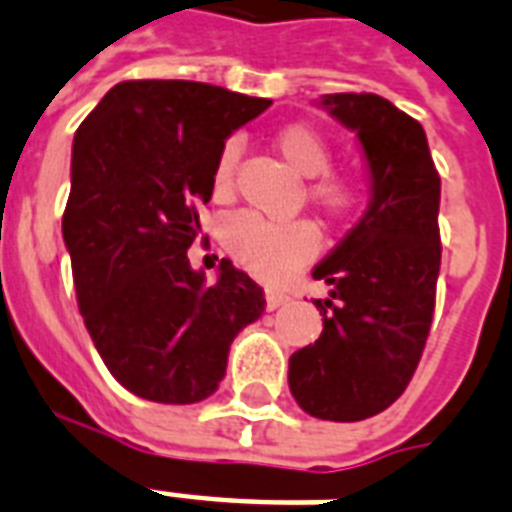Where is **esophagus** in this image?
<instances>
[{"mask_svg":"<svg viewBox=\"0 0 512 512\" xmlns=\"http://www.w3.org/2000/svg\"><path fill=\"white\" fill-rule=\"evenodd\" d=\"M289 303V295H284V292H276V289H268L265 292V305H268V311H276V308H281V305Z\"/></svg>","mask_w":512,"mask_h":512,"instance_id":"1","label":"esophagus"}]
</instances>
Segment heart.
Wrapping results in <instances>:
<instances>
[{
    "label": "heart",
    "mask_w": 512,
    "mask_h": 512,
    "mask_svg": "<svg viewBox=\"0 0 512 512\" xmlns=\"http://www.w3.org/2000/svg\"><path fill=\"white\" fill-rule=\"evenodd\" d=\"M276 151L289 164V170L300 177H313L305 185V199L329 220H342L353 215L364 201V185L353 175L329 172L332 146L311 124H289L276 135ZM239 162V146L228 143L220 151L215 164V193L228 196L233 185V172ZM223 244L228 255L252 273L255 279L281 281L284 276L308 263L316 252V231L311 223H265L260 217L241 212L233 215L223 228Z\"/></svg>",
    "instance_id": "b5f03b06"
}]
</instances>
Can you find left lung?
Instances as JSON below:
<instances>
[{
    "mask_svg": "<svg viewBox=\"0 0 512 512\" xmlns=\"http://www.w3.org/2000/svg\"><path fill=\"white\" fill-rule=\"evenodd\" d=\"M321 106L364 148L372 199L348 236L313 268L332 287L313 300L324 332L289 358V390L319 420L358 422L388 409L428 340L441 268V177L417 119L372 92Z\"/></svg>",
    "mask_w": 512,
    "mask_h": 512,
    "instance_id": "8db88e82",
    "label": "left lung"
}]
</instances>
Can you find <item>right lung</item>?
<instances>
[{"instance_id":"add662e5","label":"right lung","mask_w":512,"mask_h":512,"mask_svg":"<svg viewBox=\"0 0 512 512\" xmlns=\"http://www.w3.org/2000/svg\"><path fill=\"white\" fill-rule=\"evenodd\" d=\"M271 100L183 79L119 82L79 124L63 239L76 300L103 364L156 404H196L265 311L263 289L220 260L207 284L188 247L212 199L225 138Z\"/></svg>"}]
</instances>
